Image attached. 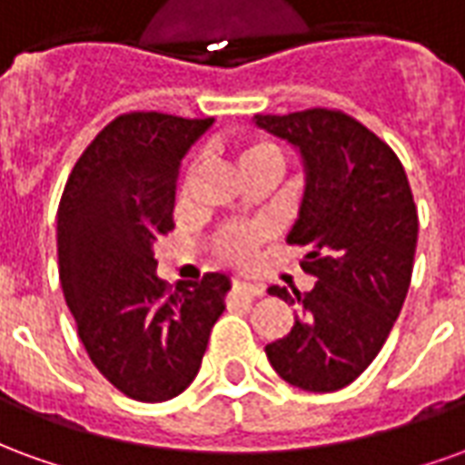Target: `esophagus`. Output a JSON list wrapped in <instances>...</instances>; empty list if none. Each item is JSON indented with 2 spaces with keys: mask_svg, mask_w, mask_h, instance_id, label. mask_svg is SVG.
Returning <instances> with one entry per match:
<instances>
[{
  "mask_svg": "<svg viewBox=\"0 0 465 465\" xmlns=\"http://www.w3.org/2000/svg\"><path fill=\"white\" fill-rule=\"evenodd\" d=\"M232 292L242 293V296H249V299H256V296H262L263 293L262 286H256V283H249V282H233Z\"/></svg>",
  "mask_w": 465,
  "mask_h": 465,
  "instance_id": "esophagus-1",
  "label": "esophagus"
}]
</instances>
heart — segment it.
Instances as JSON below:
<instances>
[{
	"label": "heart",
	"mask_w": 465,
	"mask_h": 465,
	"mask_svg": "<svg viewBox=\"0 0 465 465\" xmlns=\"http://www.w3.org/2000/svg\"><path fill=\"white\" fill-rule=\"evenodd\" d=\"M236 166L242 172H249V169H256V166H279V169H283L282 146L272 142V139H262V136L249 139L236 149ZM192 173L193 163H189L186 173H183V186L189 183ZM269 236H272V232L263 223H229L213 236V252L223 262L246 266L256 256L259 246L269 242Z\"/></svg>",
	"instance_id": "heart-1"
}]
</instances>
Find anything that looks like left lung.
I'll return each instance as SVG.
<instances>
[{"mask_svg": "<svg viewBox=\"0 0 465 465\" xmlns=\"http://www.w3.org/2000/svg\"><path fill=\"white\" fill-rule=\"evenodd\" d=\"M256 124L302 152L306 192L286 242L306 249L302 269L316 276L306 293L269 289L299 313L266 356L292 386L339 391L379 356L409 293L419 239L409 176L389 143L339 109Z\"/></svg>", "mask_w": 465, "mask_h": 465, "instance_id": "left-lung-1", "label": "left lung"}]
</instances>
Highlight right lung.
Returning <instances> with one entry per match:
<instances>
[{
  "mask_svg": "<svg viewBox=\"0 0 465 465\" xmlns=\"http://www.w3.org/2000/svg\"><path fill=\"white\" fill-rule=\"evenodd\" d=\"M129 112L76 159L56 212L59 282L89 359L124 396L159 403L199 373L229 279L172 292L156 276L153 242L173 229L179 163L209 126Z\"/></svg>",
  "mask_w": 465,
  "mask_h": 465,
  "instance_id": "obj_1",
  "label": "right lung"
}]
</instances>
